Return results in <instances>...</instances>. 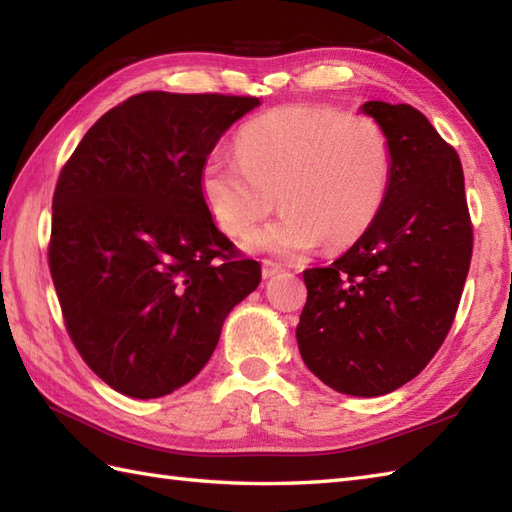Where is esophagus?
<instances>
[{"label": "esophagus", "mask_w": 512, "mask_h": 512, "mask_svg": "<svg viewBox=\"0 0 512 512\" xmlns=\"http://www.w3.org/2000/svg\"><path fill=\"white\" fill-rule=\"evenodd\" d=\"M279 273H284V268H281L279 264L268 262V259L262 264V275H264V279H270V277H275V275H279Z\"/></svg>", "instance_id": "1"}]
</instances>
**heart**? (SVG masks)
Returning a JSON list of instances; mask_svg holds the SVG:
<instances>
[{
  "mask_svg": "<svg viewBox=\"0 0 512 512\" xmlns=\"http://www.w3.org/2000/svg\"><path fill=\"white\" fill-rule=\"evenodd\" d=\"M239 154L215 151L200 176L204 202L228 235L246 237L275 209L284 213L248 239L253 250L295 257L356 242L374 224L394 178L383 125L328 105H284L242 127Z\"/></svg>",
  "mask_w": 512,
  "mask_h": 512,
  "instance_id": "heart-1",
  "label": "heart"
}]
</instances>
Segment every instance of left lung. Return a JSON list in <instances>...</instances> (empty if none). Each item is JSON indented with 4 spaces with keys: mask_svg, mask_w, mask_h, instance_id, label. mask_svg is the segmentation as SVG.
Here are the masks:
<instances>
[{
    "mask_svg": "<svg viewBox=\"0 0 512 512\" xmlns=\"http://www.w3.org/2000/svg\"><path fill=\"white\" fill-rule=\"evenodd\" d=\"M394 178L374 224L328 268L303 270V363L334 391L383 396L416 378L447 339L469 275L473 228L455 149L416 107L367 101Z\"/></svg>",
    "mask_w": 512,
    "mask_h": 512,
    "instance_id": "8db88e82",
    "label": "left lung"
}]
</instances>
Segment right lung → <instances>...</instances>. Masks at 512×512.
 I'll list each match as a JSON object with an SVG mask.
<instances>
[{"mask_svg": "<svg viewBox=\"0 0 512 512\" xmlns=\"http://www.w3.org/2000/svg\"><path fill=\"white\" fill-rule=\"evenodd\" d=\"M255 96L143 92L103 114L52 198L50 273L65 328L112 389L160 398L215 352L262 281L211 217L200 176Z\"/></svg>", "mask_w": 512, "mask_h": 512, "instance_id": "add662e5", "label": "right lung"}]
</instances>
